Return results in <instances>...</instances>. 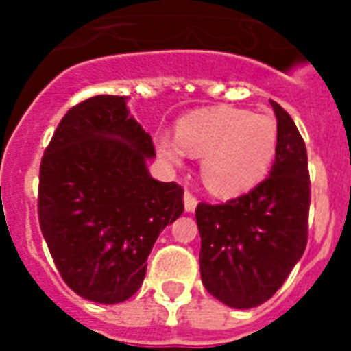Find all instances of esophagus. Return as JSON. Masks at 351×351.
I'll use <instances>...</instances> for the list:
<instances>
[{
  "mask_svg": "<svg viewBox=\"0 0 351 351\" xmlns=\"http://www.w3.org/2000/svg\"><path fill=\"white\" fill-rule=\"evenodd\" d=\"M197 204H198L197 197H195L191 191L184 193V208H186L187 213H193V211L197 209Z\"/></svg>",
  "mask_w": 351,
  "mask_h": 351,
  "instance_id": "34e87169",
  "label": "esophagus"
}]
</instances>
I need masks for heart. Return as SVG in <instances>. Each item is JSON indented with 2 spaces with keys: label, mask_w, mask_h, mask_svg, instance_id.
Returning a JSON list of instances; mask_svg holds the SVG:
<instances>
[{
  "label": "heart",
  "mask_w": 351,
  "mask_h": 351,
  "mask_svg": "<svg viewBox=\"0 0 351 351\" xmlns=\"http://www.w3.org/2000/svg\"><path fill=\"white\" fill-rule=\"evenodd\" d=\"M160 154L180 164L187 151L202 156V178L217 195H239L266 178L277 156V120L266 112L215 107L178 120L176 134L156 138Z\"/></svg>",
  "instance_id": "1"
}]
</instances>
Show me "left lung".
<instances>
[{
	"mask_svg": "<svg viewBox=\"0 0 351 351\" xmlns=\"http://www.w3.org/2000/svg\"><path fill=\"white\" fill-rule=\"evenodd\" d=\"M278 149L269 176L226 204L197 206L200 275L215 299L247 310L271 299L308 242L310 173L304 140L291 117L271 101Z\"/></svg>",
	"mask_w": 351,
	"mask_h": 351,
	"instance_id": "left-lung-1",
	"label": "left lung"
}]
</instances>
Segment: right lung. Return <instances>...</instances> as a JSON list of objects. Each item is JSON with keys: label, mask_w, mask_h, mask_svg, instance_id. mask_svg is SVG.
Returning <instances> with one entry per match:
<instances>
[{"label": "right lung", "mask_w": 351, "mask_h": 351, "mask_svg": "<svg viewBox=\"0 0 351 351\" xmlns=\"http://www.w3.org/2000/svg\"><path fill=\"white\" fill-rule=\"evenodd\" d=\"M153 140L127 96H93L62 118L41 158L38 219L74 293L123 302L142 286L147 256L184 211V189L149 175Z\"/></svg>", "instance_id": "1"}]
</instances>
